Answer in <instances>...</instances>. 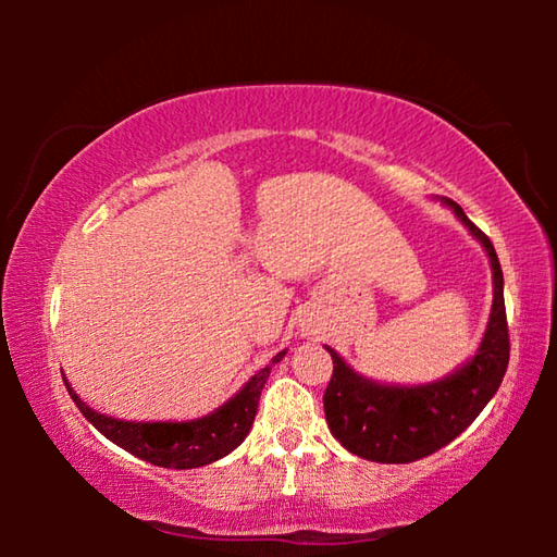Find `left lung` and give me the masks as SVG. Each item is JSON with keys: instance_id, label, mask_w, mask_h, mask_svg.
<instances>
[{"instance_id": "8db88e82", "label": "left lung", "mask_w": 557, "mask_h": 557, "mask_svg": "<svg viewBox=\"0 0 557 557\" xmlns=\"http://www.w3.org/2000/svg\"><path fill=\"white\" fill-rule=\"evenodd\" d=\"M435 201L457 215L488 256L494 282L492 314L474 356L442 379L420 385L366 379L326 346L334 361L324 393L326 425L351 455L381 465H408L449 445L494 398L508 366L504 272L494 245L467 219L459 203L445 196Z\"/></svg>"}]
</instances>
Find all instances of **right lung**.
Returning <instances> with one entry per match:
<instances>
[{
    "label": "right lung",
    "instance_id": "obj_1",
    "mask_svg": "<svg viewBox=\"0 0 557 557\" xmlns=\"http://www.w3.org/2000/svg\"><path fill=\"white\" fill-rule=\"evenodd\" d=\"M287 351L272 356V361L260 369L250 381L225 400L221 408L203 414L196 420H164V422H137L110 418L106 412L92 410L88 403L81 400V395L71 388L69 379L63 373V383L75 408L83 412L92 428L102 432L110 442H115L129 455L149 461V465L166 469H196L206 467L211 461H219L248 437L258 412V400L262 385L268 383L272 366L280 363Z\"/></svg>",
    "mask_w": 557,
    "mask_h": 557
}]
</instances>
